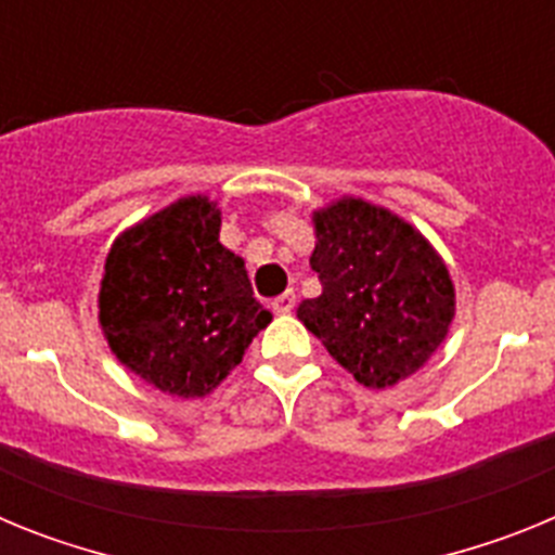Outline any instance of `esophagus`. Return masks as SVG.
I'll return each instance as SVG.
<instances>
[{
    "label": "esophagus",
    "instance_id": "esophagus-1",
    "mask_svg": "<svg viewBox=\"0 0 555 555\" xmlns=\"http://www.w3.org/2000/svg\"><path fill=\"white\" fill-rule=\"evenodd\" d=\"M294 302H297L294 292H283L281 297H274V300H272V311L281 313V317H283V313H292Z\"/></svg>",
    "mask_w": 555,
    "mask_h": 555
}]
</instances>
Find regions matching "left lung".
I'll use <instances>...</instances> for the list:
<instances>
[{
  "mask_svg": "<svg viewBox=\"0 0 555 555\" xmlns=\"http://www.w3.org/2000/svg\"><path fill=\"white\" fill-rule=\"evenodd\" d=\"M311 269L322 294L302 325L358 384L386 389L414 375L448 336L455 292L448 267L409 222L345 197L313 214Z\"/></svg>",
  "mask_w": 555,
  "mask_h": 555,
  "instance_id": "8db88e82",
  "label": "left lung"
}]
</instances>
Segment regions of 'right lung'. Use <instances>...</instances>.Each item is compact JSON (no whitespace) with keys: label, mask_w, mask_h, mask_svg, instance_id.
<instances>
[{"label":"right lung","mask_w":555,"mask_h":555,"mask_svg":"<svg viewBox=\"0 0 555 555\" xmlns=\"http://www.w3.org/2000/svg\"><path fill=\"white\" fill-rule=\"evenodd\" d=\"M217 205L185 197L116 238L105 261L100 322L121 364L155 389H217L272 313L253 297L238 255L219 244Z\"/></svg>","instance_id":"1"}]
</instances>
